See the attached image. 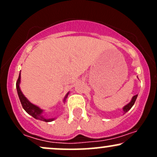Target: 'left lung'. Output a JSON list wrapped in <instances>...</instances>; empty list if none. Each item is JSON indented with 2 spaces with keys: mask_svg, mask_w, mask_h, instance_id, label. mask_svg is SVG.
Masks as SVG:
<instances>
[{
  "mask_svg": "<svg viewBox=\"0 0 157 157\" xmlns=\"http://www.w3.org/2000/svg\"><path fill=\"white\" fill-rule=\"evenodd\" d=\"M137 96L138 95L136 94V95H135V96H134L132 97V99H131V102H129V103H128L127 105H125L123 107V111H124V113H126V112H128V111H129V110H130L131 108H132V106L134 105V102H135V101H136V98H137Z\"/></svg>",
  "mask_w": 157,
  "mask_h": 157,
  "instance_id": "left-lung-1",
  "label": "left lung"
}]
</instances>
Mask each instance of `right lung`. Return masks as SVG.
I'll list each match as a JSON object with an SVG mask.
<instances>
[{"instance_id":"right-lung-1","label":"right lung","mask_w":157,"mask_h":157,"mask_svg":"<svg viewBox=\"0 0 157 157\" xmlns=\"http://www.w3.org/2000/svg\"><path fill=\"white\" fill-rule=\"evenodd\" d=\"M20 83H21V73L19 74V77L18 79H17V82H16V88H17V94H18L20 101L21 102V105H22L23 109L26 111L27 113H29V115H31L32 117H33L34 118H35L36 120H41V121H44V122H52L53 120H55L56 118H52V119H48L44 117L43 116V112H44V110H42L41 109H40L38 106L34 105L32 104V102H30L28 100V99L26 98V97L23 95V94L21 91V89H20ZM68 93H67V94L64 97L63 101H66V99L67 98Z\"/></svg>"}]
</instances>
